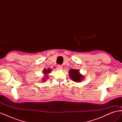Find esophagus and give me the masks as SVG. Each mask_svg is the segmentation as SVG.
<instances>
[{
  "label": "esophagus",
  "instance_id": "esophagus-1",
  "mask_svg": "<svg viewBox=\"0 0 122 122\" xmlns=\"http://www.w3.org/2000/svg\"><path fill=\"white\" fill-rule=\"evenodd\" d=\"M56 69L57 70H62V66L60 65H57L56 66Z\"/></svg>",
  "mask_w": 122,
  "mask_h": 122
}]
</instances>
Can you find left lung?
Instances as JSON below:
<instances>
[{"instance_id":"obj_1","label":"left lung","mask_w":122,"mask_h":122,"mask_svg":"<svg viewBox=\"0 0 122 122\" xmlns=\"http://www.w3.org/2000/svg\"><path fill=\"white\" fill-rule=\"evenodd\" d=\"M70 77L73 81L75 82L80 81L82 79V75L80 74L78 70L71 69L69 70Z\"/></svg>"}]
</instances>
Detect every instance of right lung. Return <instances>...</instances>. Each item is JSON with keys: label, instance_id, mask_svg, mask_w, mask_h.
<instances>
[{"label": "right lung", "instance_id": "right-lung-1", "mask_svg": "<svg viewBox=\"0 0 122 122\" xmlns=\"http://www.w3.org/2000/svg\"><path fill=\"white\" fill-rule=\"evenodd\" d=\"M50 71H51V69H48V70H44V73L46 74H48V73H49Z\"/></svg>", "mask_w": 122, "mask_h": 122}]
</instances>
